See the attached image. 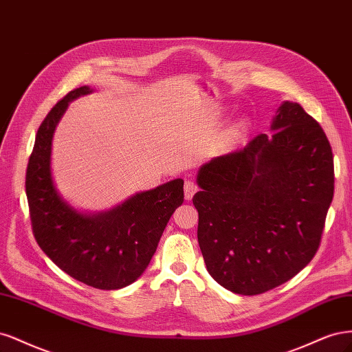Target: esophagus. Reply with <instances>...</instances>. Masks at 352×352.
I'll return each mask as SVG.
<instances>
[{
	"instance_id": "1",
	"label": "esophagus",
	"mask_w": 352,
	"mask_h": 352,
	"mask_svg": "<svg viewBox=\"0 0 352 352\" xmlns=\"http://www.w3.org/2000/svg\"><path fill=\"white\" fill-rule=\"evenodd\" d=\"M196 191H197V186H196L195 181L186 179V183H184V197H186V200H191L192 196L196 195Z\"/></svg>"
}]
</instances>
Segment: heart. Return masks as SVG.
I'll use <instances>...</instances> for the list:
<instances>
[{"instance_id":"obj_1","label":"heart","mask_w":352,"mask_h":352,"mask_svg":"<svg viewBox=\"0 0 352 352\" xmlns=\"http://www.w3.org/2000/svg\"><path fill=\"white\" fill-rule=\"evenodd\" d=\"M244 129V126H243V124H238V126H236V129H235V131H241Z\"/></svg>"}]
</instances>
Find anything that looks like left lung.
<instances>
[{"label": "left lung", "instance_id": "obj_1", "mask_svg": "<svg viewBox=\"0 0 352 352\" xmlns=\"http://www.w3.org/2000/svg\"><path fill=\"white\" fill-rule=\"evenodd\" d=\"M270 130L203 165L192 197L208 272L241 296L274 289L310 263L333 199V155L320 124L287 100Z\"/></svg>", "mask_w": 352, "mask_h": 352}]
</instances>
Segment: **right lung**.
Segmentation results:
<instances>
[{"label": "right lung", "instance_id": "right-lung-1", "mask_svg": "<svg viewBox=\"0 0 352 352\" xmlns=\"http://www.w3.org/2000/svg\"><path fill=\"white\" fill-rule=\"evenodd\" d=\"M87 94L89 86L72 90L39 126L26 171L32 230L42 252L67 275L98 289H120L149 265L169 218L183 205L184 181L138 192L108 212L86 214L72 208L54 186L51 147L69 102Z\"/></svg>", "mask_w": 352, "mask_h": 352}]
</instances>
